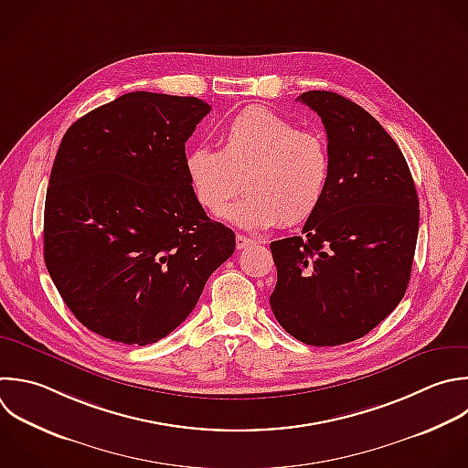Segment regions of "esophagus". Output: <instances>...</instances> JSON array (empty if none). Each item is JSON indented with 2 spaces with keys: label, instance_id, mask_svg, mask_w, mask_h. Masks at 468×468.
Listing matches in <instances>:
<instances>
[{
  "label": "esophagus",
  "instance_id": "esophagus-1",
  "mask_svg": "<svg viewBox=\"0 0 468 468\" xmlns=\"http://www.w3.org/2000/svg\"><path fill=\"white\" fill-rule=\"evenodd\" d=\"M256 241L252 239V238H247V236H243V234H238L236 236V247L241 250V249H247V247H250V245H254Z\"/></svg>",
  "mask_w": 468,
  "mask_h": 468
}]
</instances>
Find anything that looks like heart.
Here are the masks:
<instances>
[{"instance_id": "1", "label": "heart", "mask_w": 468, "mask_h": 468, "mask_svg": "<svg viewBox=\"0 0 468 468\" xmlns=\"http://www.w3.org/2000/svg\"><path fill=\"white\" fill-rule=\"evenodd\" d=\"M185 170L196 201L212 216L223 214L243 178L246 196L225 218L247 230H265L311 219L327 196L333 163L324 135L249 108L225 126L219 152L190 150Z\"/></svg>"}]
</instances>
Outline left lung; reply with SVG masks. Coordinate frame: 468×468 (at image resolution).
<instances>
[{
  "label": "left lung",
  "mask_w": 468,
  "mask_h": 468,
  "mask_svg": "<svg viewBox=\"0 0 468 468\" xmlns=\"http://www.w3.org/2000/svg\"><path fill=\"white\" fill-rule=\"evenodd\" d=\"M324 122L331 181L302 236L271 243V309L309 346L353 342L402 300L419 232V199L402 152L358 104L333 91L298 97Z\"/></svg>",
  "instance_id": "1"
}]
</instances>
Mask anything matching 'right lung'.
<instances>
[{
    "instance_id": "right-lung-1",
    "label": "right lung",
    "mask_w": 468,
    "mask_h": 468,
    "mask_svg": "<svg viewBox=\"0 0 468 468\" xmlns=\"http://www.w3.org/2000/svg\"><path fill=\"white\" fill-rule=\"evenodd\" d=\"M210 106L133 91L79 119L64 135L46 196L44 260L90 331L146 346L196 307L232 256L234 232L199 207L185 143Z\"/></svg>"
}]
</instances>
